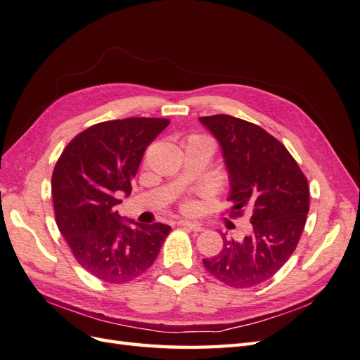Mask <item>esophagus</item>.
I'll return each mask as SVG.
<instances>
[{"label":"esophagus","mask_w":360,"mask_h":360,"mask_svg":"<svg viewBox=\"0 0 360 360\" xmlns=\"http://www.w3.org/2000/svg\"><path fill=\"white\" fill-rule=\"evenodd\" d=\"M179 225L190 229V231H196V233H199V231H202V229H204L200 224H198V222H188V220H179Z\"/></svg>","instance_id":"obj_1"}]
</instances>
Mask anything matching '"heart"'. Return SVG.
I'll list each match as a JSON object with an SVG mask.
<instances>
[{"mask_svg":"<svg viewBox=\"0 0 360 360\" xmlns=\"http://www.w3.org/2000/svg\"><path fill=\"white\" fill-rule=\"evenodd\" d=\"M210 143V144H213L211 143L208 138H205V136H200V135H193V136H190L188 138V143ZM182 208L186 210V211H191L193 210V204L191 202H184V205H182Z\"/></svg>","mask_w":360,"mask_h":360,"instance_id":"heart-1","label":"heart"}]
</instances>
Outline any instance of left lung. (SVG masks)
I'll list each match as a JSON object with an SVG mask.
<instances>
[{
    "instance_id": "obj_1",
    "label": "left lung",
    "mask_w": 360,
    "mask_h": 360,
    "mask_svg": "<svg viewBox=\"0 0 360 360\" xmlns=\"http://www.w3.org/2000/svg\"><path fill=\"white\" fill-rule=\"evenodd\" d=\"M199 122L217 140L228 170L234 214L252 213V229L242 240L226 238L205 269L234 289L269 280L297 248L309 213V186L288 149L245 120L219 114Z\"/></svg>"
}]
</instances>
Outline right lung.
Listing matches in <instances>:
<instances>
[{
    "instance_id": "1",
    "label": "right lung",
    "mask_w": 360,
    "mask_h": 360,
    "mask_svg": "<svg viewBox=\"0 0 360 360\" xmlns=\"http://www.w3.org/2000/svg\"><path fill=\"white\" fill-rule=\"evenodd\" d=\"M170 122L124 118L88 127L63 149L51 178L56 224L79 264L101 281L127 283L150 268L170 226L143 225L115 211L146 147Z\"/></svg>"
}]
</instances>
